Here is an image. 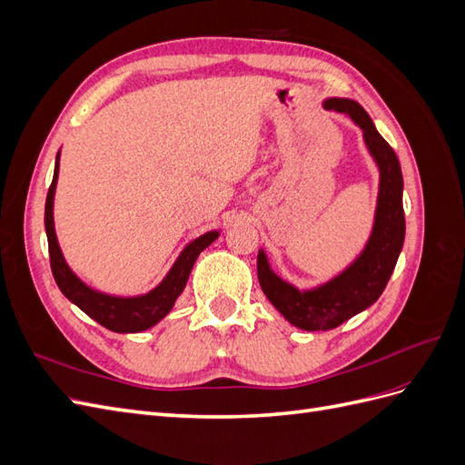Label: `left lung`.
<instances>
[{"label": "left lung", "mask_w": 465, "mask_h": 465, "mask_svg": "<svg viewBox=\"0 0 465 465\" xmlns=\"http://www.w3.org/2000/svg\"><path fill=\"white\" fill-rule=\"evenodd\" d=\"M323 108L347 114L362 130L364 145L374 159L380 182L372 232L361 254L341 273L314 289H297L281 279L258 252V281L263 294L287 322L306 331L333 330L367 311L386 289L405 238L403 176L396 153L378 134L371 116L351 98H326Z\"/></svg>", "instance_id": "obj_1"}]
</instances>
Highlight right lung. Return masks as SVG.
I'll return each mask as SVG.
<instances>
[{
    "label": "right lung",
    "mask_w": 465,
    "mask_h": 465,
    "mask_svg": "<svg viewBox=\"0 0 465 465\" xmlns=\"http://www.w3.org/2000/svg\"><path fill=\"white\" fill-rule=\"evenodd\" d=\"M58 173H60V153L55 157L54 166V178L52 186L46 195V209H45V227L48 236V250H50V265L55 283L65 297L77 304L83 312L91 316L94 322L101 323L106 330L116 333H137L153 328L159 323L168 312L173 311L176 299L184 291L192 267L198 260L202 252L217 241L219 231H209L202 236L192 241L180 256L173 263L171 272L164 275L161 283L151 289L145 294H137V297H114V294H106L101 291H94L89 285L69 270L65 258L58 244V236L54 229V195L55 184H58Z\"/></svg>",
    "instance_id": "right-lung-1"
}]
</instances>
